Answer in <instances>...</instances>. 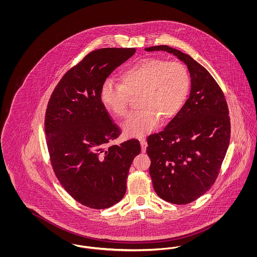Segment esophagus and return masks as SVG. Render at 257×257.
<instances>
[{"instance_id": "obj_1", "label": "esophagus", "mask_w": 257, "mask_h": 257, "mask_svg": "<svg viewBox=\"0 0 257 257\" xmlns=\"http://www.w3.org/2000/svg\"><path fill=\"white\" fill-rule=\"evenodd\" d=\"M141 147H142V151L143 152L147 151V143L145 140H141Z\"/></svg>"}]
</instances>
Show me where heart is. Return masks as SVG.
<instances>
[{"mask_svg": "<svg viewBox=\"0 0 257 257\" xmlns=\"http://www.w3.org/2000/svg\"><path fill=\"white\" fill-rule=\"evenodd\" d=\"M122 84L106 79L100 90L101 101L118 117L129 111L131 96L141 94L142 110L123 125L124 134L143 137L154 131L161 122L173 119L185 105L191 79L188 69L179 61L147 58L135 62L121 74Z\"/></svg>", "mask_w": 257, "mask_h": 257, "instance_id": "obj_1", "label": "heart"}]
</instances>
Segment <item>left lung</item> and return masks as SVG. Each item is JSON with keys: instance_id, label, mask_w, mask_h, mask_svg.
<instances>
[{"instance_id": "left-lung-1", "label": "left lung", "mask_w": 257, "mask_h": 257, "mask_svg": "<svg viewBox=\"0 0 257 257\" xmlns=\"http://www.w3.org/2000/svg\"><path fill=\"white\" fill-rule=\"evenodd\" d=\"M165 51L187 65L190 96L166 128L147 138L149 174L156 194L173 204H187L215 183L230 140L228 107L220 86L192 57L167 45L146 48Z\"/></svg>"}]
</instances>
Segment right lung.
Here are the masks:
<instances>
[{
    "label": "right lung",
    "mask_w": 257,
    "mask_h": 257,
    "mask_svg": "<svg viewBox=\"0 0 257 257\" xmlns=\"http://www.w3.org/2000/svg\"><path fill=\"white\" fill-rule=\"evenodd\" d=\"M135 48H102L63 75L45 114L51 164L64 190L86 207L106 209L122 199L140 142L110 145L120 135L101 101L103 82Z\"/></svg>",
    "instance_id": "obj_1"
}]
</instances>
